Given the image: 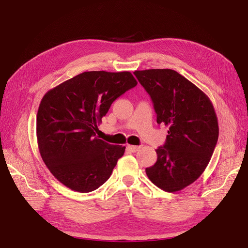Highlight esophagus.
<instances>
[{"instance_id":"34e87169","label":"esophagus","mask_w":248,"mask_h":248,"mask_svg":"<svg viewBox=\"0 0 248 248\" xmlns=\"http://www.w3.org/2000/svg\"><path fill=\"white\" fill-rule=\"evenodd\" d=\"M127 149L130 150L131 152H137V151H139V150L140 149V146H131V145H128V146H127Z\"/></svg>"}]
</instances>
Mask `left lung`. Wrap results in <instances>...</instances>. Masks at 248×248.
I'll use <instances>...</instances> for the list:
<instances>
[{"instance_id":"8db88e82","label":"left lung","mask_w":248,"mask_h":248,"mask_svg":"<svg viewBox=\"0 0 248 248\" xmlns=\"http://www.w3.org/2000/svg\"><path fill=\"white\" fill-rule=\"evenodd\" d=\"M151 97L157 123L169 127L166 144L146 174L160 189L179 191L202 174L218 140V122L209 97L171 69L134 71Z\"/></svg>"}]
</instances>
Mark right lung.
Segmentation results:
<instances>
[{
	"label": "right lung",
	"instance_id": "right-lung-1",
	"mask_svg": "<svg viewBox=\"0 0 248 248\" xmlns=\"http://www.w3.org/2000/svg\"><path fill=\"white\" fill-rule=\"evenodd\" d=\"M137 85L129 71H87L43 96L37 112V142L58 181L85 193L110 177L125 147L103 141L95 131L111 103Z\"/></svg>",
	"mask_w": 248,
	"mask_h": 248
}]
</instances>
